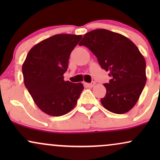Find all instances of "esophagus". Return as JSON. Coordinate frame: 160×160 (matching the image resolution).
<instances>
[{"label":"esophagus","mask_w":160,"mask_h":160,"mask_svg":"<svg viewBox=\"0 0 160 160\" xmlns=\"http://www.w3.org/2000/svg\"><path fill=\"white\" fill-rule=\"evenodd\" d=\"M95 82H90V83H85V86H87V87L92 88L95 86Z\"/></svg>","instance_id":"obj_1"}]
</instances>
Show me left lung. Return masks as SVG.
<instances>
[{
  "label": "left lung",
  "instance_id": "8db88e82",
  "mask_svg": "<svg viewBox=\"0 0 160 160\" xmlns=\"http://www.w3.org/2000/svg\"><path fill=\"white\" fill-rule=\"evenodd\" d=\"M80 46L88 47L101 67L109 71L111 80L104 83L101 103L118 114L129 111L137 103L147 81L146 62L136 45L122 34L106 29L86 33Z\"/></svg>",
  "mask_w": 160,
  "mask_h": 160
}]
</instances>
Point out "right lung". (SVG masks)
<instances>
[{"label":"right lung","mask_w":160,"mask_h":160,"mask_svg":"<svg viewBox=\"0 0 160 160\" xmlns=\"http://www.w3.org/2000/svg\"><path fill=\"white\" fill-rule=\"evenodd\" d=\"M82 35L56 34L32 47L22 65L25 87L42 111L53 117L73 109L83 90L81 82L64 80L71 52Z\"/></svg>","instance_id":"add662e5"}]
</instances>
